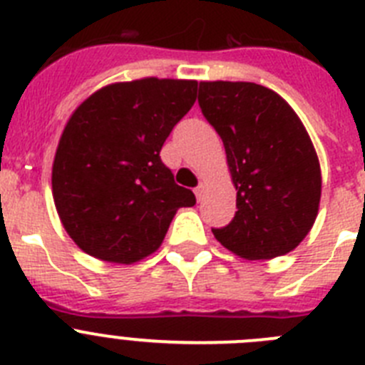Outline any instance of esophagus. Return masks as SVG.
<instances>
[{
	"label": "esophagus",
	"mask_w": 365,
	"mask_h": 365,
	"mask_svg": "<svg viewBox=\"0 0 365 365\" xmlns=\"http://www.w3.org/2000/svg\"><path fill=\"white\" fill-rule=\"evenodd\" d=\"M195 192H196V198H198V200H202V198H203V192H205V183H203V182H200V185L196 187V190H195Z\"/></svg>",
	"instance_id": "esophagus-1"
}]
</instances>
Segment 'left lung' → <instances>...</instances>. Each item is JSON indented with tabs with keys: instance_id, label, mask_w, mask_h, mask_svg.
I'll return each mask as SVG.
<instances>
[{
	"instance_id": "8db88e82",
	"label": "left lung",
	"mask_w": 365,
	"mask_h": 365,
	"mask_svg": "<svg viewBox=\"0 0 365 365\" xmlns=\"http://www.w3.org/2000/svg\"><path fill=\"white\" fill-rule=\"evenodd\" d=\"M203 116L222 138L236 189V215L212 229L245 260L287 255L318 216L322 170L309 133L293 107L251 81H200Z\"/></svg>"
}]
</instances>
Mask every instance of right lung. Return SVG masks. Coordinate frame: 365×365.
Listing matches in <instances>:
<instances>
[{"label":"right lung","instance_id":"right-lung-1","mask_svg":"<svg viewBox=\"0 0 365 365\" xmlns=\"http://www.w3.org/2000/svg\"><path fill=\"white\" fill-rule=\"evenodd\" d=\"M198 81L142 78L101 87L71 114L52 163V198L87 255L130 265L158 251L180 207L196 203L160 150Z\"/></svg>","mask_w":365,"mask_h":365}]
</instances>
